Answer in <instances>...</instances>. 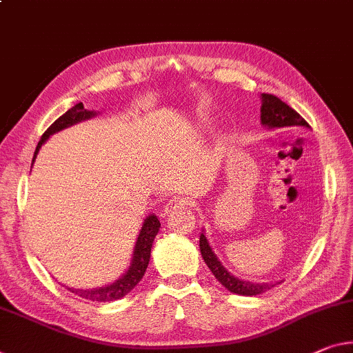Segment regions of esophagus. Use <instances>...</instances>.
Returning <instances> with one entry per match:
<instances>
[{"mask_svg": "<svg viewBox=\"0 0 353 353\" xmlns=\"http://www.w3.org/2000/svg\"><path fill=\"white\" fill-rule=\"evenodd\" d=\"M190 205V201L183 196H172L171 199H168V203L165 205L163 212L165 214H170L172 210H179V209H183V207Z\"/></svg>", "mask_w": 353, "mask_h": 353, "instance_id": "1", "label": "esophagus"}]
</instances>
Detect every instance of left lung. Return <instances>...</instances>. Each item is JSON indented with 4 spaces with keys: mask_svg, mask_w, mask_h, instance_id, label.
I'll list each match as a JSON object with an SVG mask.
<instances>
[{
    "mask_svg": "<svg viewBox=\"0 0 353 353\" xmlns=\"http://www.w3.org/2000/svg\"><path fill=\"white\" fill-rule=\"evenodd\" d=\"M261 97H262V106H261L262 125H265L268 128H281V127H294V125H301V127L310 128V124H307L303 117H301L294 108H290L288 103H284L281 99L273 96V94H262ZM199 248H201V254H203V259L207 264V267L210 268V272L214 273L218 281H220L228 290H231V292L251 297V295L262 294L275 286V283L256 284L250 281H242V279L232 276L231 273L221 265V262L218 261V257L215 256L214 251H212L204 234H201L199 237Z\"/></svg>",
    "mask_w": 353,
    "mask_h": 353,
    "instance_id": "8db88e82",
    "label": "left lung"
}]
</instances>
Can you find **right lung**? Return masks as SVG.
I'll return each mask as SVG.
<instances>
[{
  "label": "right lung",
  "mask_w": 353,
  "mask_h": 353,
  "mask_svg": "<svg viewBox=\"0 0 353 353\" xmlns=\"http://www.w3.org/2000/svg\"><path fill=\"white\" fill-rule=\"evenodd\" d=\"M96 116L94 111H88L85 110L83 103H77L75 106H72L69 111L58 117L52 125H50L46 133H43L41 141H39L34 157H32V163H34L36 155L39 152V149L43 143L47 141L50 135L53 133L63 130L65 127H70L77 124V122H81L85 119H89V117ZM160 229V221L155 215H149L146 220L143 223L141 231H139V236L137 239L135 243V250H133V257H132V264L128 267V270L122 275V278L117 279L116 283L108 284L105 288H99V289H91V290H83V289H72L69 288L70 292L77 294L78 297L91 300V301H113L117 299H122L124 295H127L130 290L137 286V284L141 281V278L144 276V272H146L149 259H150V248H152L154 239L157 234H159Z\"/></svg>",
  "instance_id": "obj_1"
}]
</instances>
